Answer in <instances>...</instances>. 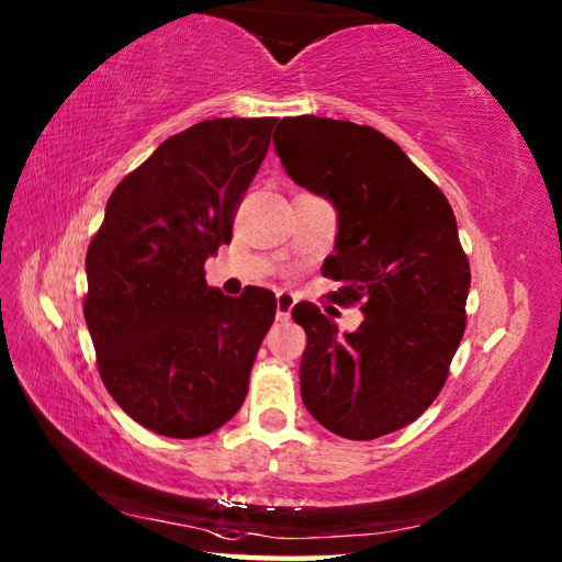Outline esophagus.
<instances>
[{"instance_id": "1", "label": "esophagus", "mask_w": 562, "mask_h": 562, "mask_svg": "<svg viewBox=\"0 0 562 562\" xmlns=\"http://www.w3.org/2000/svg\"><path fill=\"white\" fill-rule=\"evenodd\" d=\"M294 294L292 292H278V319L280 322H284V319H290V312H292V307H294Z\"/></svg>"}]
</instances>
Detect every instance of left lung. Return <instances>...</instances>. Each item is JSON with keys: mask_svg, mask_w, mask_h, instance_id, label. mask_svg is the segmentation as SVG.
<instances>
[{"mask_svg": "<svg viewBox=\"0 0 562 562\" xmlns=\"http://www.w3.org/2000/svg\"><path fill=\"white\" fill-rule=\"evenodd\" d=\"M274 151L294 183L336 211L326 278L334 297L361 302L339 334L312 302L294 304L307 331L304 407L346 440H375L417 420L442 391L462 341L469 262L445 193L383 132L349 120L282 117Z\"/></svg>", "mask_w": 562, "mask_h": 562, "instance_id": "8db88e82", "label": "left lung"}]
</instances>
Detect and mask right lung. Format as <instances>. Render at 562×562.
<instances>
[{
    "instance_id": "right-lung-1",
    "label": "right lung",
    "mask_w": 562,
    "mask_h": 562,
    "mask_svg": "<svg viewBox=\"0 0 562 562\" xmlns=\"http://www.w3.org/2000/svg\"><path fill=\"white\" fill-rule=\"evenodd\" d=\"M274 117H216L151 151L117 183L86 255V324L108 393L147 430L189 440L226 425L248 395L274 292L228 297L203 265L270 147Z\"/></svg>"
}]
</instances>
